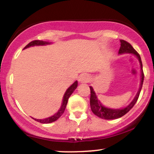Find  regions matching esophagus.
<instances>
[{
	"label": "esophagus",
	"mask_w": 154,
	"mask_h": 154,
	"mask_svg": "<svg viewBox=\"0 0 154 154\" xmlns=\"http://www.w3.org/2000/svg\"><path fill=\"white\" fill-rule=\"evenodd\" d=\"M90 79H91V77L90 76L88 75V74H82L79 77L78 80L80 83H87L89 82Z\"/></svg>",
	"instance_id": "34e87169"
}]
</instances>
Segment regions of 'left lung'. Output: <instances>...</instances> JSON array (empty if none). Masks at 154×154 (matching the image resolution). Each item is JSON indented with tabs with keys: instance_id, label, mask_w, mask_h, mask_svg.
Here are the masks:
<instances>
[{
	"instance_id": "left-lung-1",
	"label": "left lung",
	"mask_w": 154,
	"mask_h": 154,
	"mask_svg": "<svg viewBox=\"0 0 154 154\" xmlns=\"http://www.w3.org/2000/svg\"><path fill=\"white\" fill-rule=\"evenodd\" d=\"M120 43H121V46L119 50V54H132L135 55L137 59L139 60L140 64V69H141V81H140V85L139 91L136 94L135 98L132 100V101L130 103L127 107L124 108V109H109V108H106L103 106L101 103L100 102L99 100L97 98L95 93L93 91V88L90 86V89H91V98H90V103H91V110L93 111V114L96 115L98 117L101 118V119H118V118L122 117V116L126 114L132 107L134 106L136 102H137L138 97L140 93L141 89H142L143 83L144 79V74L143 71V64L142 61H141L140 56L138 53L136 51L133 47L130 45L128 42L125 41V40H120Z\"/></svg>"
}]
</instances>
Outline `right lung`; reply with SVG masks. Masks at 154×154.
Instances as JSON below:
<instances>
[{"label": "right lung", "mask_w": 154, "mask_h": 154, "mask_svg": "<svg viewBox=\"0 0 154 154\" xmlns=\"http://www.w3.org/2000/svg\"><path fill=\"white\" fill-rule=\"evenodd\" d=\"M48 44H51V43H49V42L43 41V40H33V41H32L29 43H28L27 45L24 47V49L27 48L31 47V46H35V45H48ZM77 81H75V82L66 90V91L64 93V95H63L61 106L59 109V110L58 111L54 116H50V117L48 118H45V119H34V118H33V119H34L35 121L38 122H40V123H43V124H48V123L54 122L56 121V120L59 119L60 116L63 114V112H64L65 111V109H66L69 98L70 95L72 94V93L75 91V90L77 88Z\"/></svg>", "instance_id": "obj_1"}]
</instances>
